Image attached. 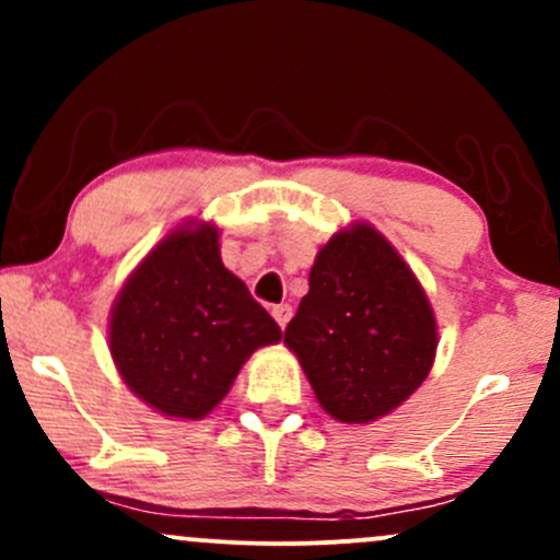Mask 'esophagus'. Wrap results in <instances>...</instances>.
<instances>
[{"mask_svg": "<svg viewBox=\"0 0 560 560\" xmlns=\"http://www.w3.org/2000/svg\"><path fill=\"white\" fill-rule=\"evenodd\" d=\"M271 313H273L276 324H279L281 329H284V326L289 324V318H292V307H289V305H276Z\"/></svg>", "mask_w": 560, "mask_h": 560, "instance_id": "obj_1", "label": "esophagus"}]
</instances>
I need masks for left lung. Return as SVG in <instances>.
I'll use <instances>...</instances> for the list:
<instances>
[{
	"mask_svg": "<svg viewBox=\"0 0 560 560\" xmlns=\"http://www.w3.org/2000/svg\"><path fill=\"white\" fill-rule=\"evenodd\" d=\"M284 345L320 408L339 423H371L408 400L436 355V318L421 281L371 223L339 229L307 279Z\"/></svg>",
	"mask_w": 560,
	"mask_h": 560,
	"instance_id": "8db88e82",
	"label": "left lung"
}]
</instances>
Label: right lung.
<instances>
[{
	"instance_id": "add662e5",
	"label": "right lung",
	"mask_w": 560,
	"mask_h": 560,
	"mask_svg": "<svg viewBox=\"0 0 560 560\" xmlns=\"http://www.w3.org/2000/svg\"><path fill=\"white\" fill-rule=\"evenodd\" d=\"M215 223L186 218L128 273L113 302L110 355L126 387L160 416L199 421L255 350L281 339L223 266Z\"/></svg>"
}]
</instances>
